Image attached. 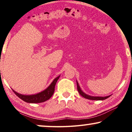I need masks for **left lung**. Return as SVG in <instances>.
Masks as SVG:
<instances>
[{
  "label": "left lung",
  "instance_id": "obj_1",
  "mask_svg": "<svg viewBox=\"0 0 132 132\" xmlns=\"http://www.w3.org/2000/svg\"><path fill=\"white\" fill-rule=\"evenodd\" d=\"M77 86L78 92L79 93H80V94L81 95V96H82L83 97H84L85 98L89 99V100H105V99H106L107 98H109V97L111 96V95H110V96H106V97H96V96L94 97V96H89V95L86 94V93H84L81 90L80 86H79L77 81Z\"/></svg>",
  "mask_w": 132,
  "mask_h": 132
}]
</instances>
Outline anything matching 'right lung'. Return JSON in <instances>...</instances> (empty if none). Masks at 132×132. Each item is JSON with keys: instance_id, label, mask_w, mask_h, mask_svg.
Segmentation results:
<instances>
[{"instance_id": "obj_1", "label": "right lung", "mask_w": 132, "mask_h": 132, "mask_svg": "<svg viewBox=\"0 0 132 132\" xmlns=\"http://www.w3.org/2000/svg\"><path fill=\"white\" fill-rule=\"evenodd\" d=\"M60 76L55 78L52 82L51 84L47 88L44 90L43 92L38 93V94L34 95H23L19 94V93L16 92L13 90V92L16 96L24 101L29 103H39L44 102L49 99L53 95L55 91V86L58 79H59Z\"/></svg>"}]
</instances>
